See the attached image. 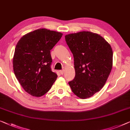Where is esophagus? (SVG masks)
Instances as JSON below:
<instances>
[{"instance_id":"34e87169","label":"esophagus","mask_w":130,"mask_h":130,"mask_svg":"<svg viewBox=\"0 0 130 130\" xmlns=\"http://www.w3.org/2000/svg\"><path fill=\"white\" fill-rule=\"evenodd\" d=\"M64 72H65L64 71L62 70V71H59V72H60V73H61V75H63V73H64Z\"/></svg>"}]
</instances>
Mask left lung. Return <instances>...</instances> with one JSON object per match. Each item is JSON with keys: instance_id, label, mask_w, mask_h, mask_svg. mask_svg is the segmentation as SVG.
Returning a JSON list of instances; mask_svg holds the SVG:
<instances>
[{"instance_id": "8db88e82", "label": "left lung", "mask_w": 130, "mask_h": 130, "mask_svg": "<svg viewBox=\"0 0 130 130\" xmlns=\"http://www.w3.org/2000/svg\"><path fill=\"white\" fill-rule=\"evenodd\" d=\"M65 37L74 58L75 77L69 86L79 98H89L102 89L111 72V46L99 34L90 31L67 34Z\"/></svg>"}]
</instances>
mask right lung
Segmentation results:
<instances>
[{"mask_svg":"<svg viewBox=\"0 0 130 130\" xmlns=\"http://www.w3.org/2000/svg\"><path fill=\"white\" fill-rule=\"evenodd\" d=\"M62 36L61 32L40 28L25 34L15 46L13 58L15 76L32 96L44 95L57 78L51 69L50 50Z\"/></svg>","mask_w":130,"mask_h":130,"instance_id":"right-lung-1","label":"right lung"}]
</instances>
